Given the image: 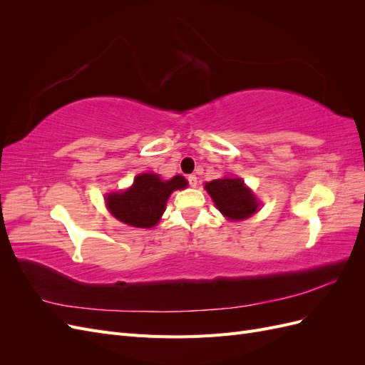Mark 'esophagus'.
I'll list each match as a JSON object with an SVG mask.
<instances>
[{
	"label": "esophagus",
	"instance_id": "obj_1",
	"mask_svg": "<svg viewBox=\"0 0 365 365\" xmlns=\"http://www.w3.org/2000/svg\"><path fill=\"white\" fill-rule=\"evenodd\" d=\"M187 180H189V184H190L192 187H196V184H197L196 175H189V176H187Z\"/></svg>",
	"mask_w": 365,
	"mask_h": 365
}]
</instances>
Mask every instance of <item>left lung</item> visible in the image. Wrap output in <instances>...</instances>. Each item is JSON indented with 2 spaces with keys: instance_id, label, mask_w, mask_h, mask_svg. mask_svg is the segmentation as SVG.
<instances>
[{
  "instance_id": "1",
  "label": "left lung",
  "mask_w": 365,
  "mask_h": 365,
  "mask_svg": "<svg viewBox=\"0 0 365 365\" xmlns=\"http://www.w3.org/2000/svg\"><path fill=\"white\" fill-rule=\"evenodd\" d=\"M217 210L230 220H242L259 210V201L240 178H222L205 182Z\"/></svg>"
}]
</instances>
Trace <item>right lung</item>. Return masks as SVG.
<instances>
[{"label":"right lung","mask_w":365,"mask_h":365,"mask_svg":"<svg viewBox=\"0 0 365 365\" xmlns=\"http://www.w3.org/2000/svg\"><path fill=\"white\" fill-rule=\"evenodd\" d=\"M187 187V180L175 175L163 181L157 173H140L123 192L106 195V207L115 219L135 228H152L160 222L169 196Z\"/></svg>","instance_id":"obj_1"}]
</instances>
